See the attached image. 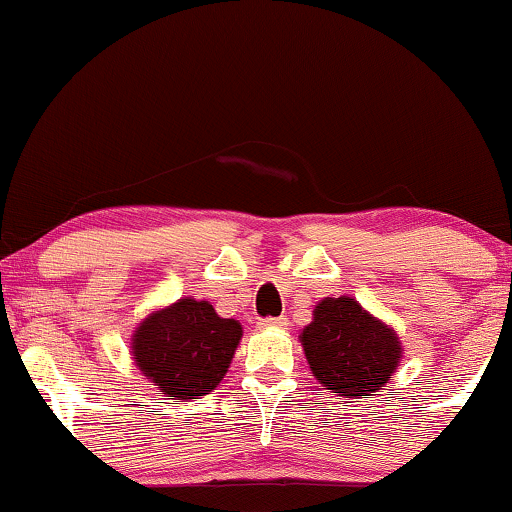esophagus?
Segmentation results:
<instances>
[{
	"label": "esophagus",
	"mask_w": 512,
	"mask_h": 512,
	"mask_svg": "<svg viewBox=\"0 0 512 512\" xmlns=\"http://www.w3.org/2000/svg\"><path fill=\"white\" fill-rule=\"evenodd\" d=\"M286 319L284 317H270V319H258V328H284Z\"/></svg>",
	"instance_id": "esophagus-1"
}]
</instances>
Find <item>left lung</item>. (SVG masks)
I'll use <instances>...</instances> for the list:
<instances>
[{"instance_id":"8db88e82","label":"left lung","mask_w":512,"mask_h":512,"mask_svg":"<svg viewBox=\"0 0 512 512\" xmlns=\"http://www.w3.org/2000/svg\"><path fill=\"white\" fill-rule=\"evenodd\" d=\"M300 342L321 387L345 398L373 396L396 373L403 354L394 328L349 296L321 300Z\"/></svg>"}]
</instances>
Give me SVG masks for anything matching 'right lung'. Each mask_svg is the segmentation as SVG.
<instances>
[{"label":"right lung","instance_id":"1","mask_svg":"<svg viewBox=\"0 0 512 512\" xmlns=\"http://www.w3.org/2000/svg\"><path fill=\"white\" fill-rule=\"evenodd\" d=\"M240 338V321L219 317L207 300L181 298L137 326L132 359L163 394L184 401L216 389Z\"/></svg>","mask_w":512,"mask_h":512}]
</instances>
